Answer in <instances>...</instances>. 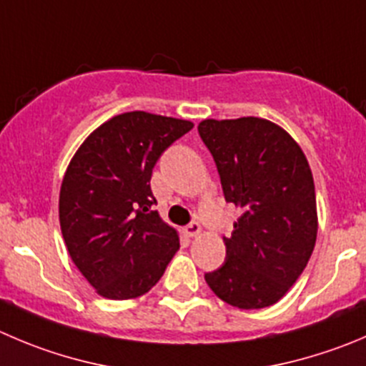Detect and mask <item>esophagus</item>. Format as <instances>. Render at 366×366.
Listing matches in <instances>:
<instances>
[{
	"label": "esophagus",
	"instance_id": "1",
	"mask_svg": "<svg viewBox=\"0 0 366 366\" xmlns=\"http://www.w3.org/2000/svg\"><path fill=\"white\" fill-rule=\"evenodd\" d=\"M185 233L189 235V237H197V235L201 233V224H199V222L192 221L190 224L185 226Z\"/></svg>",
	"mask_w": 366,
	"mask_h": 366
}]
</instances>
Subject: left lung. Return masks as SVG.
<instances>
[{"label": "left lung", "mask_w": 366, "mask_h": 366, "mask_svg": "<svg viewBox=\"0 0 366 366\" xmlns=\"http://www.w3.org/2000/svg\"><path fill=\"white\" fill-rule=\"evenodd\" d=\"M214 156L228 203L241 208L226 262L204 274L210 290L239 309L277 304L307 266L318 212L311 167L285 129L266 118H207L197 125Z\"/></svg>", "instance_id": "obj_1"}]
</instances>
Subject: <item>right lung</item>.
I'll use <instances>...</instances> for the list:
<instances>
[{
  "instance_id": "obj_1",
  "label": "right lung",
  "mask_w": 366,
  "mask_h": 366,
  "mask_svg": "<svg viewBox=\"0 0 366 366\" xmlns=\"http://www.w3.org/2000/svg\"><path fill=\"white\" fill-rule=\"evenodd\" d=\"M192 122L131 111L109 118L73 154L59 194L66 248L97 293L129 300L147 293L179 249L159 217L151 176L162 152Z\"/></svg>"
}]
</instances>
